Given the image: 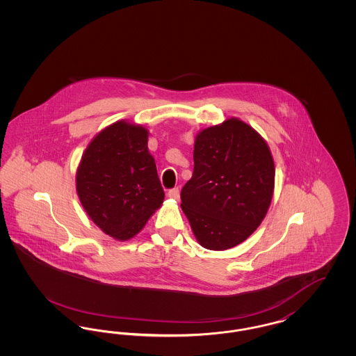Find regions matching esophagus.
Listing matches in <instances>:
<instances>
[{
  "instance_id": "esophagus-1",
  "label": "esophagus",
  "mask_w": 356,
  "mask_h": 356,
  "mask_svg": "<svg viewBox=\"0 0 356 356\" xmlns=\"http://www.w3.org/2000/svg\"><path fill=\"white\" fill-rule=\"evenodd\" d=\"M168 197L175 199V200H179V199H180V192H179V189H177V188L170 189V192H168Z\"/></svg>"
}]
</instances>
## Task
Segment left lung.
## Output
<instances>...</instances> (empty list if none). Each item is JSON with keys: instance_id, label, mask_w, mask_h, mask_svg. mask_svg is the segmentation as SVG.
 Instances as JSON below:
<instances>
[{"instance_id": "1", "label": "left lung", "mask_w": 356, "mask_h": 356, "mask_svg": "<svg viewBox=\"0 0 356 356\" xmlns=\"http://www.w3.org/2000/svg\"><path fill=\"white\" fill-rule=\"evenodd\" d=\"M193 175L181 189V209L200 245L229 250L266 218L275 188L267 141L236 118L205 128L195 138Z\"/></svg>"}]
</instances>
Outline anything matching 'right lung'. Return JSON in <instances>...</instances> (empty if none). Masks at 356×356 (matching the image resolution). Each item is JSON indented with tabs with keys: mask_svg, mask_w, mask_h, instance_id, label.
Returning <instances> with one entry per match:
<instances>
[{
	"mask_svg": "<svg viewBox=\"0 0 356 356\" xmlns=\"http://www.w3.org/2000/svg\"><path fill=\"white\" fill-rule=\"evenodd\" d=\"M148 129L120 120L92 138L76 172L85 212L104 234L120 241L136 236L164 202Z\"/></svg>",
	"mask_w": 356,
	"mask_h": 356,
	"instance_id": "right-lung-1",
	"label": "right lung"
}]
</instances>
